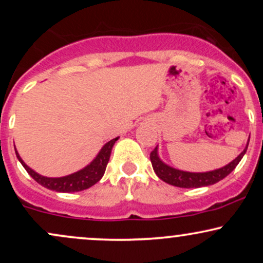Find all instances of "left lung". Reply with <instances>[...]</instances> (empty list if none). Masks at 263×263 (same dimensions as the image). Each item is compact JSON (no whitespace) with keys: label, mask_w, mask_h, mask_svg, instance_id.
Instances as JSON below:
<instances>
[{"label":"left lung","mask_w":263,"mask_h":263,"mask_svg":"<svg viewBox=\"0 0 263 263\" xmlns=\"http://www.w3.org/2000/svg\"><path fill=\"white\" fill-rule=\"evenodd\" d=\"M250 141V137H249ZM249 146V143H247ZM246 148L238 155L234 161L229 163L225 167L220 168V170L205 172V173H190V172H183L179 170H174L170 165L164 164L161 159H159L158 153H157V147L151 152V162H152V167L155 170L156 174L158 176L163 182L171 184V185L179 186V188H200V186H208L211 184H215L228 177L232 171L236 168L238 162L241 161L243 155L246 153Z\"/></svg>","instance_id":"8db88e82"}]
</instances>
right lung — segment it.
Masks as SVG:
<instances>
[{"instance_id":"right-lung-1","label":"right lung","mask_w":263,"mask_h":263,"mask_svg":"<svg viewBox=\"0 0 263 263\" xmlns=\"http://www.w3.org/2000/svg\"><path fill=\"white\" fill-rule=\"evenodd\" d=\"M119 140V137L114 138V140L108 141L104 147H102L99 155L96 156V158L90 163L87 167L84 168L77 173L70 174V176L62 177V178H48L43 177L41 174L35 173L34 171H32L25 162L21 159L18 152H16L17 158L20 159V162L22 163V165L25 167V170L28 172V174L31 176L35 182L43 185L44 188L55 190V192L60 193H73V192H80V190L87 189L90 186H92L93 184L98 183L104 176L105 170H106V165L110 159L111 149H112L115 142Z\"/></svg>"}]
</instances>
